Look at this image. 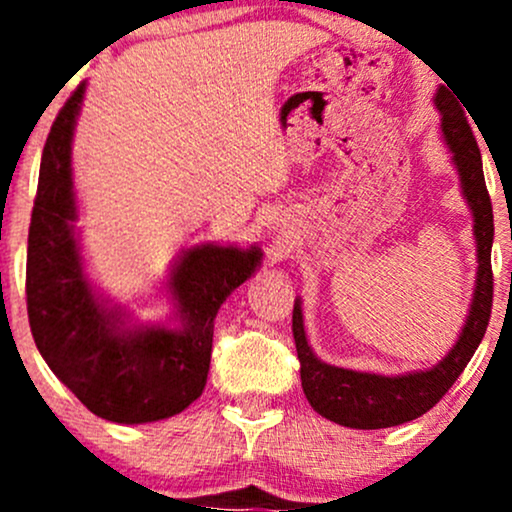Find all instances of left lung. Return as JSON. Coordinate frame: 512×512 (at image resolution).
Segmentation results:
<instances>
[{
	"label": "left lung",
	"instance_id": "8db88e82",
	"mask_svg": "<svg viewBox=\"0 0 512 512\" xmlns=\"http://www.w3.org/2000/svg\"><path fill=\"white\" fill-rule=\"evenodd\" d=\"M433 101L440 110V129H443L445 142L452 151V163L460 173L462 195L467 199L474 219L479 269L472 305H469L460 339L438 366L390 378V375L361 373V370L322 363L305 339L301 301H296L293 305V339H296L298 361H301L303 392L317 414L339 426L373 431V428H390L419 419L428 409L436 407L452 383L460 378L489 327L493 303V209L489 190H486L484 168H481V154L460 101L450 96L445 86L438 88Z\"/></svg>",
	"mask_w": 512,
	"mask_h": 512
}]
</instances>
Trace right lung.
Here are the masks:
<instances>
[{"label": "right lung", "instance_id": "obj_1", "mask_svg": "<svg viewBox=\"0 0 512 512\" xmlns=\"http://www.w3.org/2000/svg\"><path fill=\"white\" fill-rule=\"evenodd\" d=\"M86 86L52 125L28 228V322L52 373L86 409L115 424H149L190 407L207 385L214 317L260 267L262 250L197 245L168 279L180 327H125L88 284L74 221L72 134Z\"/></svg>", "mask_w": 512, "mask_h": 512}]
</instances>
